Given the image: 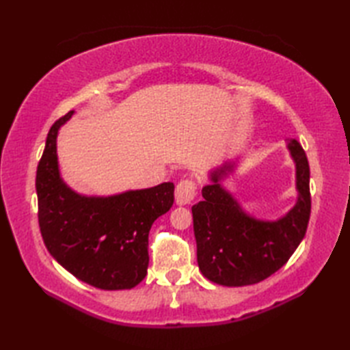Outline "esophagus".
<instances>
[{"label": "esophagus", "instance_id": "1", "mask_svg": "<svg viewBox=\"0 0 350 350\" xmlns=\"http://www.w3.org/2000/svg\"><path fill=\"white\" fill-rule=\"evenodd\" d=\"M176 204H189L197 197V183L192 179H183L176 187Z\"/></svg>", "mask_w": 350, "mask_h": 350}]
</instances>
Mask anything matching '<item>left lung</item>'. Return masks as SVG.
<instances>
[{"label": "left lung", "mask_w": 350, "mask_h": 350, "mask_svg": "<svg viewBox=\"0 0 350 350\" xmlns=\"http://www.w3.org/2000/svg\"><path fill=\"white\" fill-rule=\"evenodd\" d=\"M296 167L298 200L284 217L263 221L245 212L219 183L234 170L226 162L211 171V185L202 189L203 202L192 206L197 262L207 280L219 286L256 284L287 263L307 232L311 197L310 167L296 139L287 143Z\"/></svg>", "instance_id": "8db88e82"}]
</instances>
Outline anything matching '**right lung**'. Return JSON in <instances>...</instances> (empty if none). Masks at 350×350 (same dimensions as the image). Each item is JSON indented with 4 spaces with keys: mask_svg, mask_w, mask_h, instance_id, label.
<instances>
[{
    "mask_svg": "<svg viewBox=\"0 0 350 350\" xmlns=\"http://www.w3.org/2000/svg\"><path fill=\"white\" fill-rule=\"evenodd\" d=\"M73 111L51 126L37 165L39 226L51 256L81 281L102 290L132 288L147 275L148 232L174 203V185L109 197L81 196L58 170L57 135Z\"/></svg>",
    "mask_w": 350,
    "mask_h": 350,
    "instance_id": "add662e5",
    "label": "right lung"
}]
</instances>
